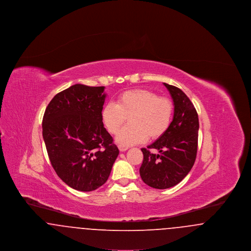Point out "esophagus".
Returning a JSON list of instances; mask_svg holds the SVG:
<instances>
[{
    "label": "esophagus",
    "mask_w": 251,
    "mask_h": 251,
    "mask_svg": "<svg viewBox=\"0 0 251 251\" xmlns=\"http://www.w3.org/2000/svg\"><path fill=\"white\" fill-rule=\"evenodd\" d=\"M119 149H120V151L123 152V151H126L128 150V147H124V146H119Z\"/></svg>",
    "instance_id": "esophagus-1"
}]
</instances>
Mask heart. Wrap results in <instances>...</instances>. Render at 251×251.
<instances>
[{
	"instance_id": "1",
	"label": "heart",
	"mask_w": 251,
	"mask_h": 251,
	"mask_svg": "<svg viewBox=\"0 0 251 251\" xmlns=\"http://www.w3.org/2000/svg\"><path fill=\"white\" fill-rule=\"evenodd\" d=\"M173 103L147 89H131L118 97L117 103L107 102L101 110V120L107 131L117 133L124 122L125 126L117 135V142L127 147L141 143L148 137H161L170 126Z\"/></svg>"
}]
</instances>
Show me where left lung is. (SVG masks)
Masks as SVG:
<instances>
[{"label":"left lung","mask_w":251,"mask_h":251,"mask_svg":"<svg viewBox=\"0 0 251 251\" xmlns=\"http://www.w3.org/2000/svg\"><path fill=\"white\" fill-rule=\"evenodd\" d=\"M174 104V116L167 131L141 149V179L149 186L167 189L178 184L190 172L197 157L199 117L189 98L179 88L164 83ZM158 152L153 154L151 150Z\"/></svg>","instance_id":"8db88e82"}]
</instances>
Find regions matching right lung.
<instances>
[{
  "label": "right lung",
  "instance_id": "right-lung-1",
  "mask_svg": "<svg viewBox=\"0 0 251 251\" xmlns=\"http://www.w3.org/2000/svg\"><path fill=\"white\" fill-rule=\"evenodd\" d=\"M104 86L76 84L54 96L45 110L42 135L60 179L78 191L104 184L120 153L103 127Z\"/></svg>",
  "mask_w": 251,
  "mask_h": 251
}]
</instances>
